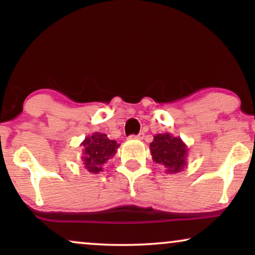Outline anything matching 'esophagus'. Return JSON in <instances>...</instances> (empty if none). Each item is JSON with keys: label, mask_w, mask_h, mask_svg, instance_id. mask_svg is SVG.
Wrapping results in <instances>:
<instances>
[{"label": "esophagus", "mask_w": 255, "mask_h": 255, "mask_svg": "<svg viewBox=\"0 0 255 255\" xmlns=\"http://www.w3.org/2000/svg\"><path fill=\"white\" fill-rule=\"evenodd\" d=\"M130 139H138V140H141L142 138H144V133H139V134H137V135H130V137H128Z\"/></svg>", "instance_id": "1"}]
</instances>
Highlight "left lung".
<instances>
[{"instance_id": "obj_1", "label": "left lung", "mask_w": 255, "mask_h": 255, "mask_svg": "<svg viewBox=\"0 0 255 255\" xmlns=\"http://www.w3.org/2000/svg\"><path fill=\"white\" fill-rule=\"evenodd\" d=\"M152 160L165 167L167 174H175L187 166L188 146L180 137L170 133H159L149 144Z\"/></svg>"}]
</instances>
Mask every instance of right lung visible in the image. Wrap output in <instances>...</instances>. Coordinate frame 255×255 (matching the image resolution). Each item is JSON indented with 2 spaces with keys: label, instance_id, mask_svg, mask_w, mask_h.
<instances>
[{
  "label": "right lung",
  "instance_id": "obj_1",
  "mask_svg": "<svg viewBox=\"0 0 255 255\" xmlns=\"http://www.w3.org/2000/svg\"><path fill=\"white\" fill-rule=\"evenodd\" d=\"M82 156L81 161L89 173L97 174L103 170V166L108 160L117 153L120 144L116 140H111L106 133L94 132L92 135L85 138L81 142Z\"/></svg>",
  "mask_w": 255,
  "mask_h": 255
}]
</instances>
